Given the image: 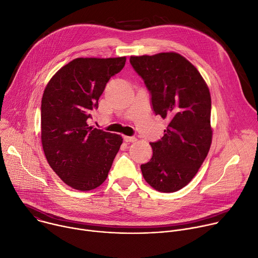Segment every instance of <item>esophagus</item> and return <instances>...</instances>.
Here are the masks:
<instances>
[{"label": "esophagus", "instance_id": "1", "mask_svg": "<svg viewBox=\"0 0 258 258\" xmlns=\"http://www.w3.org/2000/svg\"><path fill=\"white\" fill-rule=\"evenodd\" d=\"M124 141L127 142V143H135L137 141V138L136 137H128V136H124L123 137Z\"/></svg>", "mask_w": 258, "mask_h": 258}]
</instances>
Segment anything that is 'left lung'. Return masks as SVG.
I'll use <instances>...</instances> for the list:
<instances>
[{"mask_svg":"<svg viewBox=\"0 0 258 258\" xmlns=\"http://www.w3.org/2000/svg\"><path fill=\"white\" fill-rule=\"evenodd\" d=\"M130 62L151 94L154 113L168 120L161 140L150 143L153 155L141 165L143 176L159 192L178 191L210 149L209 89L197 68L177 53L131 56Z\"/></svg>","mask_w":258,"mask_h":258,"instance_id":"1","label":"left lung"}]
</instances>
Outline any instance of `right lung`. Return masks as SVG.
<instances>
[{"mask_svg":"<svg viewBox=\"0 0 258 258\" xmlns=\"http://www.w3.org/2000/svg\"><path fill=\"white\" fill-rule=\"evenodd\" d=\"M125 57L77 58L48 83L41 106L43 149L48 163L69 187L90 191L105 181L122 144L120 135L89 125L106 84Z\"/></svg>","mask_w":258,"mask_h":258,"instance_id":"obj_1","label":"right lung"}]
</instances>
